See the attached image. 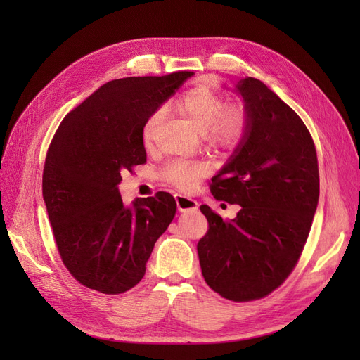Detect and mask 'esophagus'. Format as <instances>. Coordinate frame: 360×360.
<instances>
[{
	"label": "esophagus",
	"mask_w": 360,
	"mask_h": 360,
	"mask_svg": "<svg viewBox=\"0 0 360 360\" xmlns=\"http://www.w3.org/2000/svg\"><path fill=\"white\" fill-rule=\"evenodd\" d=\"M174 198H176L177 202V209L180 212H193V210H198V201L186 197V195H181V193H176L174 195Z\"/></svg>",
	"instance_id": "34e87169"
}]
</instances>
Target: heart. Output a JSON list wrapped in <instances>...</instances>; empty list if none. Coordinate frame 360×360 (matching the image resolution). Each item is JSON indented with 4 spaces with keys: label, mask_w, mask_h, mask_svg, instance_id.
I'll return each mask as SVG.
<instances>
[{
    "label": "heart",
    "mask_w": 360,
    "mask_h": 360,
    "mask_svg": "<svg viewBox=\"0 0 360 360\" xmlns=\"http://www.w3.org/2000/svg\"><path fill=\"white\" fill-rule=\"evenodd\" d=\"M177 110L202 134L207 146L219 150H234L242 146L250 132V115L242 105H226L224 97L207 86H197L177 102ZM162 108L151 112L141 129L146 147L153 144L163 122ZM209 172L200 160H171L159 169V179L180 191H192Z\"/></svg>",
    "instance_id": "heart-1"
}]
</instances>
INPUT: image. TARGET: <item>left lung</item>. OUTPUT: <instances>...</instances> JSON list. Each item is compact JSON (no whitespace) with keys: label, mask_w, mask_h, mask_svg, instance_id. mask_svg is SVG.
<instances>
[{"label":"left lung","mask_w":360,"mask_h":360,"mask_svg":"<svg viewBox=\"0 0 360 360\" xmlns=\"http://www.w3.org/2000/svg\"><path fill=\"white\" fill-rule=\"evenodd\" d=\"M236 89L250 132L210 191L242 209L225 222L201 205L209 230L197 249L207 285L228 300L249 302L284 284L296 267L317 210L320 177L302 118L259 79L245 78Z\"/></svg>","instance_id":"obj_1"}]
</instances>
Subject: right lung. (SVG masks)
Here are the masks:
<instances>
[{
  "mask_svg": "<svg viewBox=\"0 0 360 360\" xmlns=\"http://www.w3.org/2000/svg\"><path fill=\"white\" fill-rule=\"evenodd\" d=\"M192 75L106 82L63 118L51 141L43 200L63 264L86 288L122 294L135 287L176 214L168 192L124 207L118 183L123 171L147 162L146 118Z\"/></svg>",
  "mask_w": 360,
  "mask_h": 360,
  "instance_id": "1",
  "label": "right lung"
}]
</instances>
